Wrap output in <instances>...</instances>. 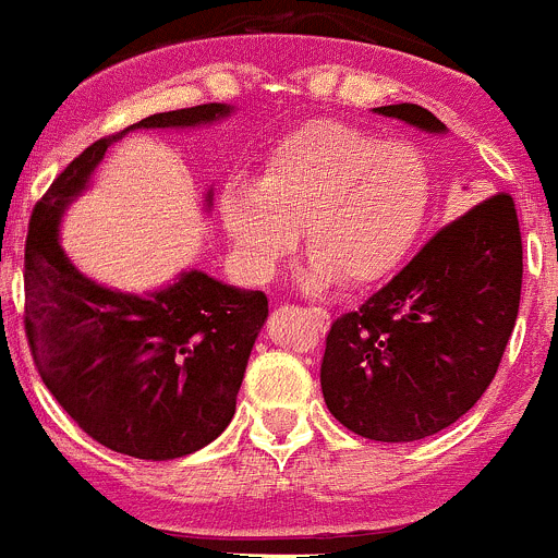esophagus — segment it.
I'll list each match as a JSON object with an SVG mask.
<instances>
[{"label":"esophagus","mask_w":558,"mask_h":558,"mask_svg":"<svg viewBox=\"0 0 558 558\" xmlns=\"http://www.w3.org/2000/svg\"><path fill=\"white\" fill-rule=\"evenodd\" d=\"M314 312H317V317L323 319V325H328V312H325V308H314Z\"/></svg>","instance_id":"esophagus-1"}]
</instances>
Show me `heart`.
I'll return each instance as SVG.
<instances>
[{"mask_svg":"<svg viewBox=\"0 0 558 558\" xmlns=\"http://www.w3.org/2000/svg\"><path fill=\"white\" fill-rule=\"evenodd\" d=\"M432 192V170L410 143H383L339 121H308L271 148L257 186H225L219 219L255 277H268L290 255L295 228H303L314 279L363 287L410 252Z\"/></svg>","mask_w":558,"mask_h":558,"instance_id":"obj_1","label":"heart"}]
</instances>
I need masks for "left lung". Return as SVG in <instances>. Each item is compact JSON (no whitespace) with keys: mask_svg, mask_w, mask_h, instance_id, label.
<instances>
[{"mask_svg":"<svg viewBox=\"0 0 558 558\" xmlns=\"http://www.w3.org/2000/svg\"><path fill=\"white\" fill-rule=\"evenodd\" d=\"M374 113L445 132L421 105ZM521 279L515 203L499 192L445 225L383 290L330 325L319 366L330 415L374 442H415L459 421L499 368Z\"/></svg>","mask_w":558,"mask_h":558,"instance_id":"obj_1","label":"left lung"}]
</instances>
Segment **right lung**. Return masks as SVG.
<instances>
[{
    "label": "right lung",
    "mask_w": 558,
    "mask_h": 558,
    "mask_svg": "<svg viewBox=\"0 0 558 558\" xmlns=\"http://www.w3.org/2000/svg\"><path fill=\"white\" fill-rule=\"evenodd\" d=\"M230 113L225 102L195 105L99 137L32 211L24 325L37 372L92 439L132 459H181L228 428L268 298L203 271H184L146 295L110 290L70 263L59 246V222L121 135L186 130Z\"/></svg>",
    "instance_id": "add662e5"
}]
</instances>
